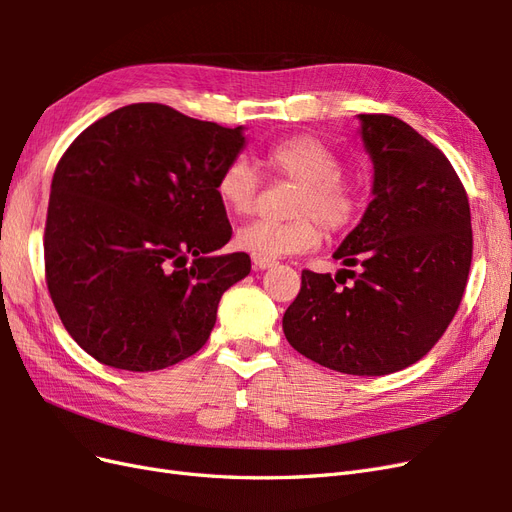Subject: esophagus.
<instances>
[{
    "instance_id": "34e87169",
    "label": "esophagus",
    "mask_w": 512,
    "mask_h": 512,
    "mask_svg": "<svg viewBox=\"0 0 512 512\" xmlns=\"http://www.w3.org/2000/svg\"><path fill=\"white\" fill-rule=\"evenodd\" d=\"M252 265H254V269H271V267L275 265V260L260 258V256H252Z\"/></svg>"
}]
</instances>
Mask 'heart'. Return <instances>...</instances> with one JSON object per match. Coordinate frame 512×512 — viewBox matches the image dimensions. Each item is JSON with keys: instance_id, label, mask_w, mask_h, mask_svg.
<instances>
[{"instance_id": "1", "label": "heart", "mask_w": 512, "mask_h": 512, "mask_svg": "<svg viewBox=\"0 0 512 512\" xmlns=\"http://www.w3.org/2000/svg\"><path fill=\"white\" fill-rule=\"evenodd\" d=\"M277 179L297 183L290 200V222L254 220L243 224L235 245L260 258H282L309 252L322 239L320 224L329 232L348 228L361 211V185L342 173L339 153L314 134H292L271 143L260 158ZM260 179L243 158L230 160L215 181L222 207L235 215L252 213Z\"/></svg>"}]
</instances>
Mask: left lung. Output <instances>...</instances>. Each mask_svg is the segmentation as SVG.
<instances>
[{"label": "left lung", "instance_id": "8db88e82", "mask_svg": "<svg viewBox=\"0 0 512 512\" xmlns=\"http://www.w3.org/2000/svg\"><path fill=\"white\" fill-rule=\"evenodd\" d=\"M359 119L374 198L333 254L346 269H305L282 327L314 363L384 376L423 359L457 314L472 265L470 203L444 153L406 121Z\"/></svg>", "mask_w": 512, "mask_h": 512}]
</instances>
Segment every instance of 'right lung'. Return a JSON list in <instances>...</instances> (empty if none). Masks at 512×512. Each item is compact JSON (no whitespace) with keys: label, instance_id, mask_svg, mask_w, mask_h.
Wrapping results in <instances>:
<instances>
[{"label":"right lung","instance_id":"add662e5","mask_svg":"<svg viewBox=\"0 0 512 512\" xmlns=\"http://www.w3.org/2000/svg\"><path fill=\"white\" fill-rule=\"evenodd\" d=\"M243 143V128L141 102L91 123L61 156L44 275L96 361L156 371L205 346L222 294L252 269L243 252L213 254L232 237L215 181Z\"/></svg>","mask_w":512,"mask_h":512}]
</instances>
